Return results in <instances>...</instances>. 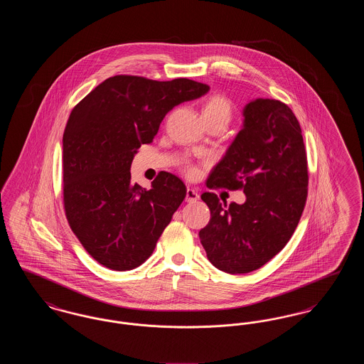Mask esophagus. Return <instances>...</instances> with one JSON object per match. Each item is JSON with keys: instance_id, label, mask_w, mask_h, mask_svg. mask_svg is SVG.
Listing matches in <instances>:
<instances>
[{"instance_id": "1", "label": "esophagus", "mask_w": 364, "mask_h": 364, "mask_svg": "<svg viewBox=\"0 0 364 364\" xmlns=\"http://www.w3.org/2000/svg\"><path fill=\"white\" fill-rule=\"evenodd\" d=\"M199 199V193H198V191L193 190V188H187V196H186V200L188 202V203H192V202H196Z\"/></svg>"}]
</instances>
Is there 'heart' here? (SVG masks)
I'll return each instance as SVG.
<instances>
[{
    "label": "heart",
    "mask_w": 364,
    "mask_h": 364,
    "mask_svg": "<svg viewBox=\"0 0 364 364\" xmlns=\"http://www.w3.org/2000/svg\"><path fill=\"white\" fill-rule=\"evenodd\" d=\"M202 113H203V119H223L226 122H229L232 116V105L224 95L215 94V95H211L205 102ZM187 173L191 177H193L198 173V169L195 166H187Z\"/></svg>",
    "instance_id": "obj_1"
}]
</instances>
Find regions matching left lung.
<instances>
[{
  "label": "left lung",
  "mask_w": 364,
  "mask_h": 364,
  "mask_svg": "<svg viewBox=\"0 0 364 364\" xmlns=\"http://www.w3.org/2000/svg\"><path fill=\"white\" fill-rule=\"evenodd\" d=\"M224 158L208 174L210 190H242L245 202H220L203 192L211 218L199 232L208 258L229 274L254 272L274 258L294 235L309 192L301 128L288 105L255 100Z\"/></svg>",
  "instance_id": "1"
}]
</instances>
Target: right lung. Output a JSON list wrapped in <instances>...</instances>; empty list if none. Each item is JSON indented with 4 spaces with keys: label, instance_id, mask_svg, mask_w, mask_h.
Masks as SVG:
<instances>
[{
    "label": "right lung",
    "instance_id": "right-lung-1",
    "mask_svg": "<svg viewBox=\"0 0 364 364\" xmlns=\"http://www.w3.org/2000/svg\"><path fill=\"white\" fill-rule=\"evenodd\" d=\"M208 90L186 77L158 82L117 75L72 109L63 136L65 217L105 267L125 272L149 259L184 200L187 188L177 176L159 172L146 190L131 181L129 169L166 113Z\"/></svg>",
    "mask_w": 364,
    "mask_h": 364
}]
</instances>
